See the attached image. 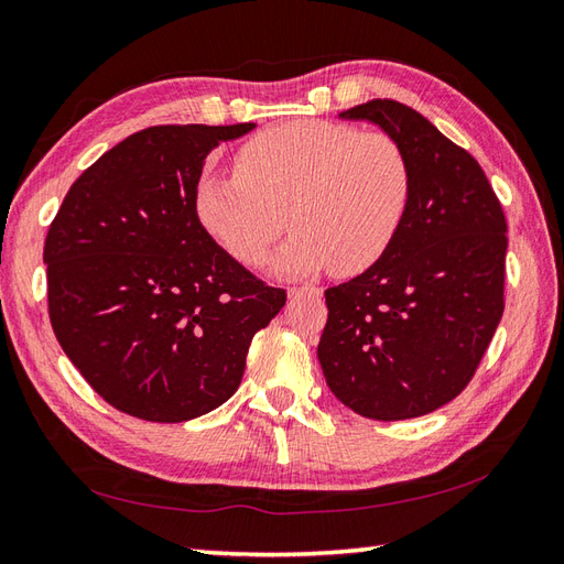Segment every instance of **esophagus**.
<instances>
[{
	"instance_id": "obj_1",
	"label": "esophagus",
	"mask_w": 564,
	"mask_h": 564,
	"mask_svg": "<svg viewBox=\"0 0 564 564\" xmlns=\"http://www.w3.org/2000/svg\"><path fill=\"white\" fill-rule=\"evenodd\" d=\"M319 294H323V289H319V286H294V289H289V299L319 296Z\"/></svg>"
}]
</instances>
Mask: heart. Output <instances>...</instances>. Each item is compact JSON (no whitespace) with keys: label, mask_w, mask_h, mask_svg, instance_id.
Here are the masks:
<instances>
[{"label":"heart","mask_w":564,"mask_h":564,"mask_svg":"<svg viewBox=\"0 0 564 564\" xmlns=\"http://www.w3.org/2000/svg\"><path fill=\"white\" fill-rule=\"evenodd\" d=\"M410 199L413 165L391 134L289 120L241 144L235 173L202 177L194 210L239 263L263 265L289 220L296 235L275 258L278 275L308 278L332 268L354 278L391 249Z\"/></svg>","instance_id":"heart-1"}]
</instances>
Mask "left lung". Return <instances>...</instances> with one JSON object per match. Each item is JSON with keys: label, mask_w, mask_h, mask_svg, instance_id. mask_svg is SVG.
<instances>
[{"label": "left lung", "mask_w": 564, "mask_h": 564, "mask_svg": "<svg viewBox=\"0 0 564 564\" xmlns=\"http://www.w3.org/2000/svg\"><path fill=\"white\" fill-rule=\"evenodd\" d=\"M399 140L413 199L379 261L325 292L317 344L327 387L370 420L427 415L475 375L503 315L508 225L481 165L405 104L341 111Z\"/></svg>", "instance_id": "1"}]
</instances>
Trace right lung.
Here are the masks:
<instances>
[{
	"instance_id": "obj_1",
	"label": "right lung",
	"mask_w": 564,
	"mask_h": 564,
	"mask_svg": "<svg viewBox=\"0 0 564 564\" xmlns=\"http://www.w3.org/2000/svg\"><path fill=\"white\" fill-rule=\"evenodd\" d=\"M256 123L156 126L126 137L73 182L44 241L50 319L106 403L187 422L239 389L253 334L286 294L196 220L206 156Z\"/></svg>"
}]
</instances>
